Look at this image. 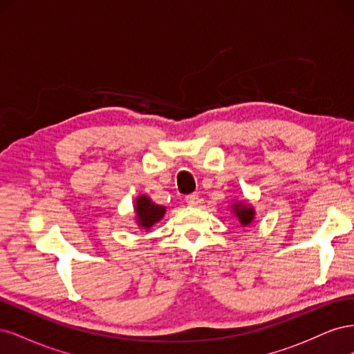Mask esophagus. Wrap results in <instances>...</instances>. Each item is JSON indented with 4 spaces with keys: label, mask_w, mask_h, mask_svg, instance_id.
<instances>
[{
    "label": "esophagus",
    "mask_w": 354,
    "mask_h": 354,
    "mask_svg": "<svg viewBox=\"0 0 354 354\" xmlns=\"http://www.w3.org/2000/svg\"><path fill=\"white\" fill-rule=\"evenodd\" d=\"M186 202L189 207H196L199 203V196L196 194H192V195H187L186 196Z\"/></svg>",
    "instance_id": "34e87169"
}]
</instances>
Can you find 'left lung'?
<instances>
[{"label":"left lung","instance_id":"1","mask_svg":"<svg viewBox=\"0 0 354 354\" xmlns=\"http://www.w3.org/2000/svg\"><path fill=\"white\" fill-rule=\"evenodd\" d=\"M230 208H232L233 216L239 220L242 227L251 226L255 218V209L251 203H248L246 201H233L230 203Z\"/></svg>","mask_w":354,"mask_h":354}]
</instances>
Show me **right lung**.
<instances>
[{"mask_svg": "<svg viewBox=\"0 0 354 354\" xmlns=\"http://www.w3.org/2000/svg\"><path fill=\"white\" fill-rule=\"evenodd\" d=\"M167 208L162 205H158L147 195L137 196L134 201V220L137 223L138 229L149 232V229L153 227L158 221L164 218Z\"/></svg>", "mask_w": 354, "mask_h": 354, "instance_id": "right-lung-1", "label": "right lung"}]
</instances>
